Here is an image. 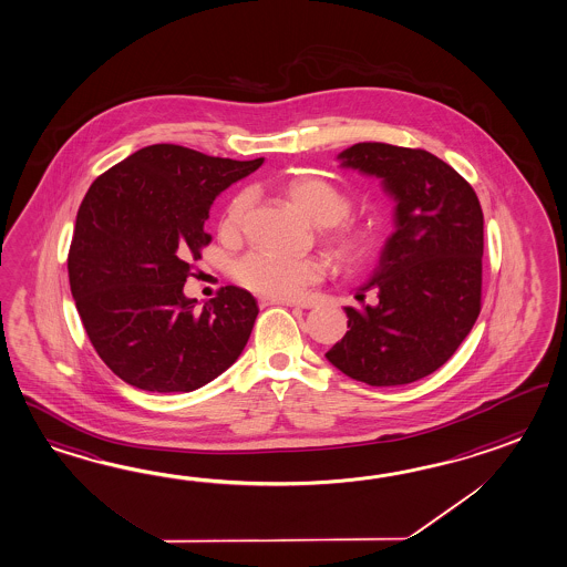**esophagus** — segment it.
I'll return each mask as SVG.
<instances>
[{"instance_id": "1", "label": "esophagus", "mask_w": 567, "mask_h": 567, "mask_svg": "<svg viewBox=\"0 0 567 567\" xmlns=\"http://www.w3.org/2000/svg\"><path fill=\"white\" fill-rule=\"evenodd\" d=\"M258 305H260V307H268V305H285V307H297V302L287 301V299H260Z\"/></svg>"}]
</instances>
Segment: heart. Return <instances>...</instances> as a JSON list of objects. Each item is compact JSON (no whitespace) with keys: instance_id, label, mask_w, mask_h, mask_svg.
Masks as SVG:
<instances>
[{"instance_id":"b5f03b06","label":"heart","mask_w":567,"mask_h":567,"mask_svg":"<svg viewBox=\"0 0 567 567\" xmlns=\"http://www.w3.org/2000/svg\"><path fill=\"white\" fill-rule=\"evenodd\" d=\"M282 195L315 226L323 227V238L340 265L348 268L364 265L380 246V236L372 226L348 221L352 199L333 183L317 176H292L282 183ZM252 207V195L239 193L227 205L221 226L236 234L244 226ZM326 275V262L317 256H282L268 250H254L234 265V278L244 289L270 299L299 297L309 285Z\"/></svg>"}]
</instances>
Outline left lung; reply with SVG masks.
Returning a JSON list of instances; mask_svg holds the SVG:
<instances>
[{"label": "left lung", "mask_w": 567, "mask_h": 567, "mask_svg": "<svg viewBox=\"0 0 567 567\" xmlns=\"http://www.w3.org/2000/svg\"><path fill=\"white\" fill-rule=\"evenodd\" d=\"M338 161L380 178L396 229L358 292L374 290L377 305L346 307L350 329L326 358L370 386L409 384L445 364L478 319L482 207L466 178L427 151L360 142Z\"/></svg>", "instance_id": "left-lung-1"}]
</instances>
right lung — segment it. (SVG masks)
<instances>
[{
    "instance_id": "1",
    "label": "right lung",
    "mask_w": 567,
    "mask_h": 567,
    "mask_svg": "<svg viewBox=\"0 0 567 567\" xmlns=\"http://www.w3.org/2000/svg\"><path fill=\"white\" fill-rule=\"evenodd\" d=\"M265 158L231 161L152 144L93 181L76 212L69 282L101 360L148 392H190L238 360L258 315L226 287L197 309L183 287L212 236L215 197Z\"/></svg>"
}]
</instances>
